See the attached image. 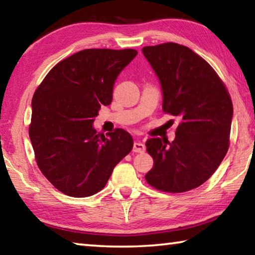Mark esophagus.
Returning a JSON list of instances; mask_svg holds the SVG:
<instances>
[{"mask_svg": "<svg viewBox=\"0 0 255 255\" xmlns=\"http://www.w3.org/2000/svg\"><path fill=\"white\" fill-rule=\"evenodd\" d=\"M145 149H146L145 145L143 143H140V141H135V143H133L132 150L135 153H144Z\"/></svg>", "mask_w": 255, "mask_h": 255, "instance_id": "34e87169", "label": "esophagus"}]
</instances>
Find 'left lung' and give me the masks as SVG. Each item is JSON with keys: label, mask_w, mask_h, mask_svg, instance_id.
Instances as JSON below:
<instances>
[{"label": "left lung", "mask_w": 255, "mask_h": 255, "mask_svg": "<svg viewBox=\"0 0 255 255\" xmlns=\"http://www.w3.org/2000/svg\"><path fill=\"white\" fill-rule=\"evenodd\" d=\"M158 77L165 114L180 118L174 140L149 138L154 159L145 179L165 192H184L205 183L230 145L233 103L225 85L205 59L174 42L144 47Z\"/></svg>", "instance_id": "left-lung-1"}]
</instances>
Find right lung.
<instances>
[{
    "instance_id": "1",
    "label": "right lung",
    "mask_w": 255,
    "mask_h": 255,
    "mask_svg": "<svg viewBox=\"0 0 255 255\" xmlns=\"http://www.w3.org/2000/svg\"><path fill=\"white\" fill-rule=\"evenodd\" d=\"M136 55L135 49L81 50L51 68L34 92L30 140L42 174L60 192L96 195L132 149L130 133L117 128L105 137L93 123Z\"/></svg>"
}]
</instances>
